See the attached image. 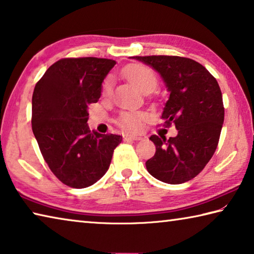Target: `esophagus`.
<instances>
[{"label": "esophagus", "mask_w": 254, "mask_h": 254, "mask_svg": "<svg viewBox=\"0 0 254 254\" xmlns=\"http://www.w3.org/2000/svg\"><path fill=\"white\" fill-rule=\"evenodd\" d=\"M123 139L126 141L128 140H133V141H137V140H141L142 137L139 136V135H131V134H123Z\"/></svg>", "instance_id": "34e87169"}]
</instances>
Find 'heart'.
<instances>
[{
    "mask_svg": "<svg viewBox=\"0 0 254 254\" xmlns=\"http://www.w3.org/2000/svg\"><path fill=\"white\" fill-rule=\"evenodd\" d=\"M124 76L135 86V87L141 92L145 91H153L157 87L158 78L154 71L144 65H131L127 67L123 71ZM112 87L111 78L104 80L102 86V94L107 95L110 93ZM148 118V115L143 112H124L119 118V126L123 130L135 132L140 130L141 124Z\"/></svg>",
    "mask_w": 254,
    "mask_h": 254,
    "instance_id": "b5f03b06",
    "label": "heart"
}]
</instances>
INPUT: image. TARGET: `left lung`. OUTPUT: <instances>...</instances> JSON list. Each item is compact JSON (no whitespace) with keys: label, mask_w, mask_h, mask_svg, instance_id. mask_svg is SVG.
Instances as JSON below:
<instances>
[{"label":"left lung","mask_w":254,"mask_h":254,"mask_svg":"<svg viewBox=\"0 0 254 254\" xmlns=\"http://www.w3.org/2000/svg\"><path fill=\"white\" fill-rule=\"evenodd\" d=\"M158 71L170 93L161 115L166 127L175 123V137L151 135L156 153L145 162L149 174L177 185L196 177L213 157L220 140L224 106L220 86L195 60L177 56L131 57Z\"/></svg>","instance_id":"1"}]
</instances>
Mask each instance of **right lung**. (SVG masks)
I'll return each instance as SVG.
<instances>
[{
    "instance_id": "add662e5",
    "label": "right lung",
    "mask_w": 254,
    "mask_h": 254,
    "mask_svg": "<svg viewBox=\"0 0 254 254\" xmlns=\"http://www.w3.org/2000/svg\"><path fill=\"white\" fill-rule=\"evenodd\" d=\"M105 58H65L51 65L34 87L32 131L50 170L63 184L86 188L109 169L122 136L91 131L88 105L115 65Z\"/></svg>"
}]
</instances>
